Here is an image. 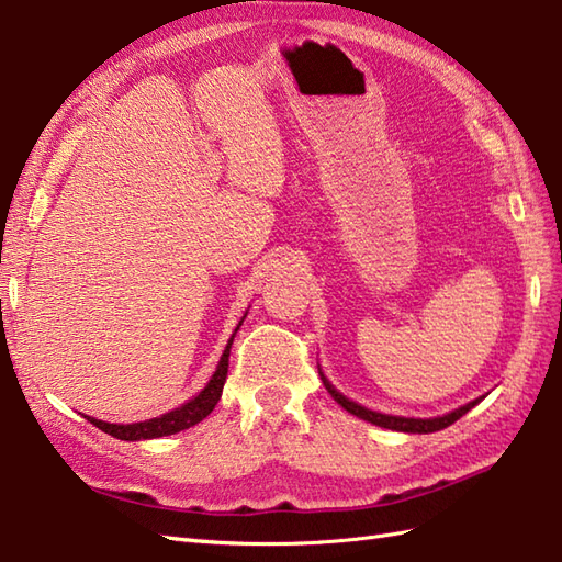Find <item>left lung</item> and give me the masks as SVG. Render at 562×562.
<instances>
[{
    "mask_svg": "<svg viewBox=\"0 0 562 562\" xmlns=\"http://www.w3.org/2000/svg\"><path fill=\"white\" fill-rule=\"evenodd\" d=\"M322 382H324V386H327V392L334 396V402H339L348 411V414H353V416L363 418L368 423H375V426H380V428H390V430H398V432H435V430H442L447 426H452L454 420H459L461 416L467 414V411H471L473 406L481 402V398H476V402L461 406V408L452 411V414L440 416V418H402V416L378 414V411H370L366 406L351 402V398H346L344 394L336 392L334 386L327 380H324V375H322Z\"/></svg>",
    "mask_w": 562,
    "mask_h": 562,
    "instance_id": "obj_1",
    "label": "left lung"
}]
</instances>
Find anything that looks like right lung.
I'll use <instances>...</instances> for the list:
<instances>
[{
  "label": "right lung",
  "mask_w": 562,
  "mask_h": 562,
  "mask_svg": "<svg viewBox=\"0 0 562 562\" xmlns=\"http://www.w3.org/2000/svg\"><path fill=\"white\" fill-rule=\"evenodd\" d=\"M231 344L228 341L226 351L221 356V363L214 372V378L209 380V384L204 386L202 392H199L194 398H190L184 406L170 411V414L160 416V418H151V420H144V423H130V426H117V423H105V420H95L91 416L89 418L98 430H103L112 438L117 440H151V438H164V435H172V432H180L196 426L199 420H204L214 406L218 404L221 392H223V384H226V375H228V356H231Z\"/></svg>",
  "instance_id": "right-lung-1"
}]
</instances>
